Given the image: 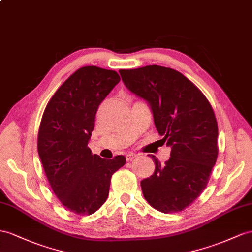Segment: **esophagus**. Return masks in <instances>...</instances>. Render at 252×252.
<instances>
[{"mask_svg":"<svg viewBox=\"0 0 252 252\" xmlns=\"http://www.w3.org/2000/svg\"><path fill=\"white\" fill-rule=\"evenodd\" d=\"M136 157H137L136 154L130 152V153H127V154H126V160H132L133 158H135Z\"/></svg>","mask_w":252,"mask_h":252,"instance_id":"esophagus-1","label":"esophagus"}]
</instances>
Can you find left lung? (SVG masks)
Segmentation results:
<instances>
[{
	"instance_id": "obj_1",
	"label": "left lung",
	"mask_w": 252,
	"mask_h": 252,
	"mask_svg": "<svg viewBox=\"0 0 252 252\" xmlns=\"http://www.w3.org/2000/svg\"><path fill=\"white\" fill-rule=\"evenodd\" d=\"M126 87L148 102L170 158L140 182L144 197L165 214L188 208L201 195L218 156L214 111L201 90L179 71L158 64L119 70Z\"/></svg>"
}]
</instances>
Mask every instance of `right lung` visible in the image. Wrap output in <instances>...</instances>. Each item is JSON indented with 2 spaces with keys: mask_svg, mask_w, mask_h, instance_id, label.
I'll return each mask as SVG.
<instances>
[{
  "mask_svg": "<svg viewBox=\"0 0 252 252\" xmlns=\"http://www.w3.org/2000/svg\"><path fill=\"white\" fill-rule=\"evenodd\" d=\"M120 81L114 70L77 69L56 90L44 109L38 154L52 190L77 215H92L106 201L113 173L126 164L93 154L88 143L98 107Z\"/></svg>",
  "mask_w": 252,
  "mask_h": 252,
  "instance_id": "add662e5",
  "label": "right lung"
}]
</instances>
